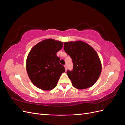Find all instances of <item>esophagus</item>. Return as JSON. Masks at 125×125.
I'll return each instance as SVG.
<instances>
[{
    "mask_svg": "<svg viewBox=\"0 0 125 125\" xmlns=\"http://www.w3.org/2000/svg\"><path fill=\"white\" fill-rule=\"evenodd\" d=\"M65 66V70H67V65H65V66Z\"/></svg>",
    "mask_w": 125,
    "mask_h": 125,
    "instance_id": "obj_1",
    "label": "esophagus"
}]
</instances>
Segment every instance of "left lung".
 Instances as JSON below:
<instances>
[{"label": "left lung", "mask_w": 125, "mask_h": 125, "mask_svg": "<svg viewBox=\"0 0 125 125\" xmlns=\"http://www.w3.org/2000/svg\"><path fill=\"white\" fill-rule=\"evenodd\" d=\"M63 48L73 65V70L67 71L72 85L78 89H85L95 84L102 71L101 60L96 51L81 41L66 42Z\"/></svg>", "instance_id": "1"}]
</instances>
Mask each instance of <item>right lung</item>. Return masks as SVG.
<instances>
[{
    "instance_id": "obj_1",
    "label": "right lung",
    "mask_w": 125,
    "mask_h": 125,
    "mask_svg": "<svg viewBox=\"0 0 125 125\" xmlns=\"http://www.w3.org/2000/svg\"><path fill=\"white\" fill-rule=\"evenodd\" d=\"M63 44L59 41L46 39L30 51L26 62V71L30 80L38 88L43 90L55 88L60 75L65 71L56 55Z\"/></svg>"
}]
</instances>
